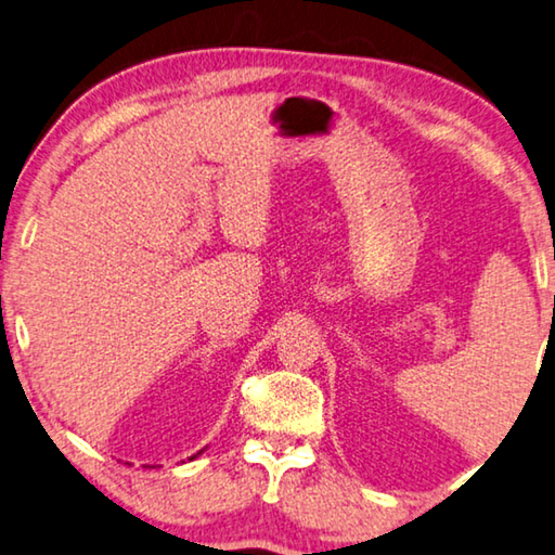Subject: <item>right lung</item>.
<instances>
[{"label":"right lung","instance_id":"right-lung-1","mask_svg":"<svg viewBox=\"0 0 555 555\" xmlns=\"http://www.w3.org/2000/svg\"><path fill=\"white\" fill-rule=\"evenodd\" d=\"M198 454H201V451H198ZM198 454H195V456H198ZM195 456H191V459H195Z\"/></svg>","mask_w":555,"mask_h":555}]
</instances>
